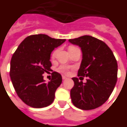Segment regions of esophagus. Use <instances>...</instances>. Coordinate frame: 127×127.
<instances>
[{"instance_id":"esophagus-1","label":"esophagus","mask_w":127,"mask_h":127,"mask_svg":"<svg viewBox=\"0 0 127 127\" xmlns=\"http://www.w3.org/2000/svg\"><path fill=\"white\" fill-rule=\"evenodd\" d=\"M67 78H66V77H65V76H63V80H65V79H66Z\"/></svg>"}]
</instances>
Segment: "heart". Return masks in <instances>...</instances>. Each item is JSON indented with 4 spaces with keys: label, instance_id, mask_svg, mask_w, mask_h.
Here are the masks:
<instances>
[{
    "label": "heart",
    "instance_id": "b5f03b06",
    "mask_svg": "<svg viewBox=\"0 0 127 127\" xmlns=\"http://www.w3.org/2000/svg\"><path fill=\"white\" fill-rule=\"evenodd\" d=\"M75 47L74 46H70L69 47V48H68V51H70L71 50H73V48H75ZM57 53V50H54L53 52H52V59H54L55 58V56H56V54ZM59 70L61 72H63V73H67L68 72V67L66 66H64V65H62L59 68Z\"/></svg>",
    "mask_w": 127,
    "mask_h": 127
}]
</instances>
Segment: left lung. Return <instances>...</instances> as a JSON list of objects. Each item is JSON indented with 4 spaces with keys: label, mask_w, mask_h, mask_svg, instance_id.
<instances>
[{
    "label": "left lung",
    "mask_w": 127,
    "mask_h": 127,
    "mask_svg": "<svg viewBox=\"0 0 127 127\" xmlns=\"http://www.w3.org/2000/svg\"><path fill=\"white\" fill-rule=\"evenodd\" d=\"M68 42L81 48L82 61L78 76L87 77L86 83L72 78L75 83L71 90L72 102L85 110L98 108L108 100L117 81L118 65L113 52L103 41L90 35Z\"/></svg>",
    "instance_id": "obj_1"
}]
</instances>
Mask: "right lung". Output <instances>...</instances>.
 I'll use <instances>...</instances> for the list:
<instances>
[{
    "mask_svg": "<svg viewBox=\"0 0 127 127\" xmlns=\"http://www.w3.org/2000/svg\"><path fill=\"white\" fill-rule=\"evenodd\" d=\"M66 41L45 34L30 35L16 50L11 61L10 77L17 94L29 106L41 108L53 102L62 76L52 73V79L44 80L43 74L51 71L50 54Z\"/></svg>",
    "mask_w": 127,
    "mask_h": 127,
    "instance_id": "obj_1",
    "label": "right lung"
}]
</instances>
